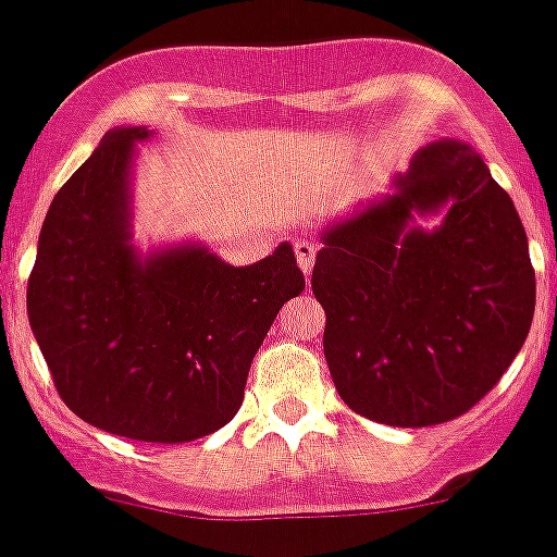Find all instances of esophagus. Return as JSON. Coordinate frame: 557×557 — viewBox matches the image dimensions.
I'll return each mask as SVG.
<instances>
[{
  "instance_id": "obj_1",
  "label": "esophagus",
  "mask_w": 557,
  "mask_h": 557,
  "mask_svg": "<svg viewBox=\"0 0 557 557\" xmlns=\"http://www.w3.org/2000/svg\"><path fill=\"white\" fill-rule=\"evenodd\" d=\"M295 257H298L300 270H304V273L309 275L311 268H314L317 246H314V243H311V240H298V243H295Z\"/></svg>"
}]
</instances>
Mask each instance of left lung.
I'll use <instances>...</instances> for the list:
<instances>
[{
	"instance_id": "1",
	"label": "left lung",
	"mask_w": 557,
	"mask_h": 557,
	"mask_svg": "<svg viewBox=\"0 0 557 557\" xmlns=\"http://www.w3.org/2000/svg\"><path fill=\"white\" fill-rule=\"evenodd\" d=\"M432 212L441 227L414 226ZM311 289L338 396L388 426L465 416L511 367L536 309L511 196L459 139L418 150L394 194L325 230Z\"/></svg>"
}]
</instances>
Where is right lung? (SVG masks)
I'll list each match as a JSON object with an SVG mask.
<instances>
[{
  "label": "right lung",
  "mask_w": 557,
  "mask_h": 557,
  "mask_svg": "<svg viewBox=\"0 0 557 557\" xmlns=\"http://www.w3.org/2000/svg\"><path fill=\"white\" fill-rule=\"evenodd\" d=\"M147 128L109 131L46 213L26 311L62 401L145 443L213 434L243 405L275 314L306 287L289 243L232 268L205 246L141 259L131 246V161Z\"/></svg>",
  "instance_id": "right-lung-1"
}]
</instances>
